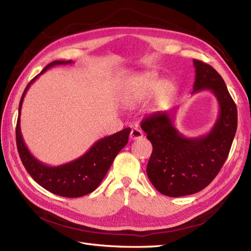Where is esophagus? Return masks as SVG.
I'll return each mask as SVG.
<instances>
[{
  "instance_id": "esophagus-1",
  "label": "esophagus",
  "mask_w": 251,
  "mask_h": 251,
  "mask_svg": "<svg viewBox=\"0 0 251 251\" xmlns=\"http://www.w3.org/2000/svg\"><path fill=\"white\" fill-rule=\"evenodd\" d=\"M142 137H143V132L140 129H138V128L131 129L130 135H129L130 140H139Z\"/></svg>"
}]
</instances>
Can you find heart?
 <instances>
[{"mask_svg":"<svg viewBox=\"0 0 251 251\" xmlns=\"http://www.w3.org/2000/svg\"><path fill=\"white\" fill-rule=\"evenodd\" d=\"M177 84L173 79L161 81L159 74L155 71H149L130 78L122 90V96L127 103L138 104L148 100L155 93L153 108L159 110L172 102L177 94Z\"/></svg>","mask_w":251,"mask_h":251,"instance_id":"heart-1","label":"heart"}]
</instances>
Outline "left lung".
Wrapping results in <instances>:
<instances>
[{
	"instance_id": "1",
	"label": "left lung",
	"mask_w": 251,
	"mask_h": 251,
	"mask_svg": "<svg viewBox=\"0 0 251 251\" xmlns=\"http://www.w3.org/2000/svg\"><path fill=\"white\" fill-rule=\"evenodd\" d=\"M192 94L210 90L219 103V115L205 136L186 138L174 125V112H157L141 122L153 151L147 175L158 192L170 197L197 193L220 172L237 128V109L221 75L207 63L193 60Z\"/></svg>"
}]
</instances>
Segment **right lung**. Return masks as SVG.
Masks as SVG:
<instances>
[{
    "mask_svg": "<svg viewBox=\"0 0 251 251\" xmlns=\"http://www.w3.org/2000/svg\"><path fill=\"white\" fill-rule=\"evenodd\" d=\"M69 63H72V61L56 60L50 62L26 85L19 103L18 120L17 126H16V142H17L20 159L25 170L42 188L63 197H81L92 193L98 188L117 153L128 142L130 128H125L116 134L102 138L95 142L84 155L59 166H49L32 155L25 146L20 130V112L24 98L31 84L39 75L46 72L51 67L69 65Z\"/></svg>",
    "mask_w": 251,
    "mask_h": 251,
    "instance_id": "add662e5",
    "label": "right lung"
}]
</instances>
